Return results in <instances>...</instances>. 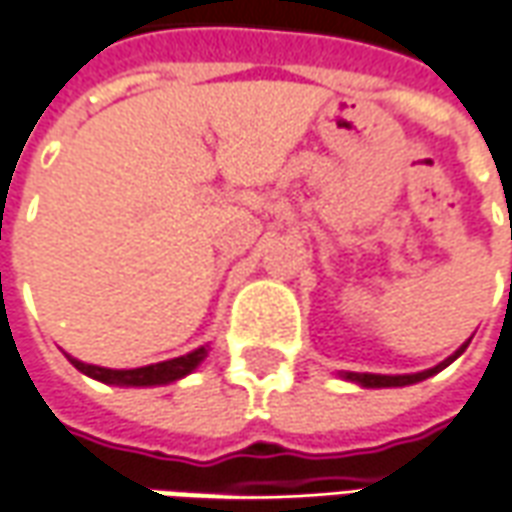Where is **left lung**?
<instances>
[{
  "mask_svg": "<svg viewBox=\"0 0 512 512\" xmlns=\"http://www.w3.org/2000/svg\"><path fill=\"white\" fill-rule=\"evenodd\" d=\"M466 346H468V343H463V346L457 349L455 355L449 357V360H443L441 366L430 368V371H421V374H405V377H388V374H355V371H349V374H346V380L360 382L363 388H399V385H413V382L427 380V377H432V374H438L441 368L449 366L452 360H457V357L466 352Z\"/></svg>",
  "mask_w": 512,
  "mask_h": 512,
  "instance_id": "obj_1",
  "label": "left lung"
}]
</instances>
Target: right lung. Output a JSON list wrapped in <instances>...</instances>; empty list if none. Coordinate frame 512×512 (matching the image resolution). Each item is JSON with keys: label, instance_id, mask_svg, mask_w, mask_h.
I'll list each match as a JSON object with an SVG mask.
<instances>
[{"label": "right lung", "instance_id": "1", "mask_svg": "<svg viewBox=\"0 0 512 512\" xmlns=\"http://www.w3.org/2000/svg\"><path fill=\"white\" fill-rule=\"evenodd\" d=\"M71 360V366L80 368L82 374L94 377L99 382H107V385H127V388H141V385H166V382H174L191 374L202 360L207 357V349H196L191 355L174 357V360H163V363H155V366H144V368H124V371H116V368H102V366H88L82 363L77 357L66 355Z\"/></svg>", "mask_w": 512, "mask_h": 512}]
</instances>
